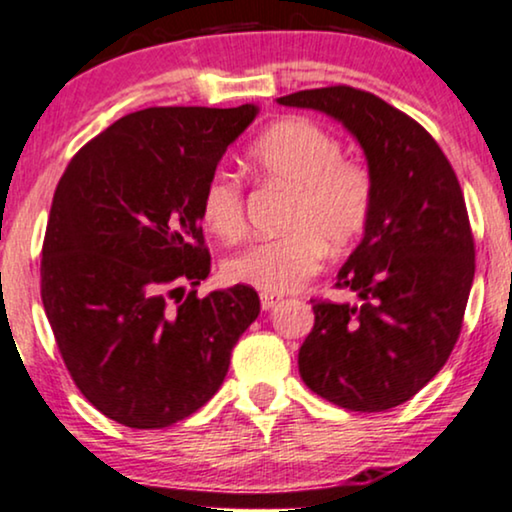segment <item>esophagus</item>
Returning a JSON list of instances; mask_svg holds the SVG:
<instances>
[{"mask_svg":"<svg viewBox=\"0 0 512 512\" xmlns=\"http://www.w3.org/2000/svg\"><path fill=\"white\" fill-rule=\"evenodd\" d=\"M280 294H268V291H263L261 294V308L263 310H270V308H275L277 303H280Z\"/></svg>","mask_w":512,"mask_h":512,"instance_id":"34e87169","label":"esophagus"}]
</instances>
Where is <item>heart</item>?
I'll return each mask as SVG.
<instances>
[{"label": "heart", "instance_id": "obj_1", "mask_svg": "<svg viewBox=\"0 0 512 512\" xmlns=\"http://www.w3.org/2000/svg\"><path fill=\"white\" fill-rule=\"evenodd\" d=\"M247 159L261 181L289 190L284 232L228 258L225 277L268 294H284L320 270L327 247L341 251L362 235L374 209V178L362 162L341 157L336 136L303 117L270 124L249 145ZM199 214L216 237L240 240L244 192L237 176L211 174Z\"/></svg>", "mask_w": 512, "mask_h": 512}]
</instances>
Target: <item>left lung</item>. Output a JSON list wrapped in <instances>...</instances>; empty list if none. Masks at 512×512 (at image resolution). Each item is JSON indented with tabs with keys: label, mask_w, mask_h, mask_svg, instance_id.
<instances>
[{
	"label": "left lung",
	"mask_w": 512,
	"mask_h": 512,
	"mask_svg": "<svg viewBox=\"0 0 512 512\" xmlns=\"http://www.w3.org/2000/svg\"><path fill=\"white\" fill-rule=\"evenodd\" d=\"M341 122L367 157L374 209L336 287L360 303L313 301L298 350L303 383L350 411L407 402L449 360L475 277V242L459 178L435 138L353 86L277 98Z\"/></svg>",
	"instance_id": "1"
}]
</instances>
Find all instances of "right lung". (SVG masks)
<instances>
[{
  "instance_id": "obj_1",
  "label": "right lung",
  "mask_w": 512,
  "mask_h": 512,
  "mask_svg": "<svg viewBox=\"0 0 512 512\" xmlns=\"http://www.w3.org/2000/svg\"><path fill=\"white\" fill-rule=\"evenodd\" d=\"M256 112L251 103L131 112L58 181L42 303L79 393L122 426L167 428L204 407L261 313L244 284L183 296L211 270L202 190Z\"/></svg>"
}]
</instances>
